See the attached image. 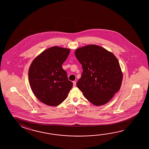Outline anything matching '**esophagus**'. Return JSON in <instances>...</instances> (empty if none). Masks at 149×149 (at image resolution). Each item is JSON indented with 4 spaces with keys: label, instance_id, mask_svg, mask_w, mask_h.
I'll return each instance as SVG.
<instances>
[{
    "label": "esophagus",
    "instance_id": "obj_1",
    "mask_svg": "<svg viewBox=\"0 0 149 149\" xmlns=\"http://www.w3.org/2000/svg\"><path fill=\"white\" fill-rule=\"evenodd\" d=\"M73 87H76V81H73Z\"/></svg>",
    "mask_w": 149,
    "mask_h": 149
}]
</instances>
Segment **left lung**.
<instances>
[{
	"label": "left lung",
	"mask_w": 149,
	"mask_h": 149,
	"mask_svg": "<svg viewBox=\"0 0 149 149\" xmlns=\"http://www.w3.org/2000/svg\"><path fill=\"white\" fill-rule=\"evenodd\" d=\"M74 54L83 70L77 87L92 104L99 106L107 103L122 84L123 76L117 57L95 45L79 48Z\"/></svg>",
	"instance_id": "obj_1"
}]
</instances>
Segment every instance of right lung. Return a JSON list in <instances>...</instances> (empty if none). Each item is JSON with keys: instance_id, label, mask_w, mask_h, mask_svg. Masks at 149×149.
<instances>
[{"instance_id": "1", "label": "right lung", "mask_w": 149, "mask_h": 149, "mask_svg": "<svg viewBox=\"0 0 149 149\" xmlns=\"http://www.w3.org/2000/svg\"><path fill=\"white\" fill-rule=\"evenodd\" d=\"M68 48L53 46L35 58L29 70L32 91L42 103L57 106L67 98L73 83L62 65L70 53Z\"/></svg>"}]
</instances>
